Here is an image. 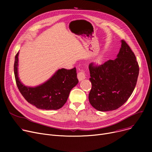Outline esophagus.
Here are the masks:
<instances>
[{"mask_svg": "<svg viewBox=\"0 0 152 152\" xmlns=\"http://www.w3.org/2000/svg\"><path fill=\"white\" fill-rule=\"evenodd\" d=\"M77 78H78V80L79 81H83V79H84L86 78V75L83 71L79 72V73L77 74Z\"/></svg>", "mask_w": 152, "mask_h": 152, "instance_id": "esophagus-1", "label": "esophagus"}]
</instances>
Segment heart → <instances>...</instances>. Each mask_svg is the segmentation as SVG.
Segmentation results:
<instances>
[{
	"instance_id": "b5f03b06",
	"label": "heart",
	"mask_w": 152,
	"mask_h": 152,
	"mask_svg": "<svg viewBox=\"0 0 152 152\" xmlns=\"http://www.w3.org/2000/svg\"><path fill=\"white\" fill-rule=\"evenodd\" d=\"M100 61H101V58H99L96 60H95V62L97 63H99Z\"/></svg>"
}]
</instances>
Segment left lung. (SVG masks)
<instances>
[{
    "label": "left lung",
    "mask_w": 152,
    "mask_h": 152,
    "mask_svg": "<svg viewBox=\"0 0 152 152\" xmlns=\"http://www.w3.org/2000/svg\"><path fill=\"white\" fill-rule=\"evenodd\" d=\"M121 47L115 60L99 66L89 65L92 89L89 95L91 105L100 111L115 110L128 100L136 86L139 68L136 58L127 43Z\"/></svg>",
    "instance_id": "1"
}]
</instances>
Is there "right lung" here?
Segmentation results:
<instances>
[{"label": "right lung", "mask_w": 152, "mask_h": 152, "mask_svg": "<svg viewBox=\"0 0 152 152\" xmlns=\"http://www.w3.org/2000/svg\"><path fill=\"white\" fill-rule=\"evenodd\" d=\"M18 55L15 56L14 73L18 88L28 102L37 108L56 110L66 102L71 90L78 83L76 69H59L45 82L34 87L27 86L18 76Z\"/></svg>", "instance_id": "obj_1"}]
</instances>
